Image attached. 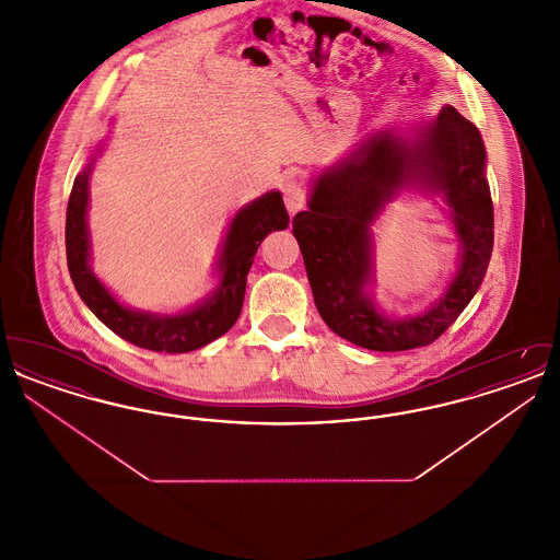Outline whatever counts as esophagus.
Listing matches in <instances>:
<instances>
[{
  "instance_id": "34e87169",
  "label": "esophagus",
  "mask_w": 560,
  "mask_h": 560,
  "mask_svg": "<svg viewBox=\"0 0 560 560\" xmlns=\"http://www.w3.org/2000/svg\"><path fill=\"white\" fill-rule=\"evenodd\" d=\"M283 199H285V208L290 215L293 213L302 212L306 208V192L302 185L290 180L285 187H283Z\"/></svg>"
}]
</instances>
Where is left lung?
<instances>
[{"instance_id":"obj_1","label":"left lung","mask_w":560,"mask_h":560,"mask_svg":"<svg viewBox=\"0 0 560 560\" xmlns=\"http://www.w3.org/2000/svg\"><path fill=\"white\" fill-rule=\"evenodd\" d=\"M480 132L452 105L422 126L368 133L313 178L295 213L313 298L327 327L357 347L397 352L434 342L479 292L493 247V206ZM402 189L441 194L460 245L451 285L424 314L395 320L372 300V226Z\"/></svg>"}]
</instances>
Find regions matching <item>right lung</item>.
I'll use <instances>...</instances> for the list:
<instances>
[{"label": "right lung", "instance_id": "add662e5", "mask_svg": "<svg viewBox=\"0 0 560 560\" xmlns=\"http://www.w3.org/2000/svg\"><path fill=\"white\" fill-rule=\"evenodd\" d=\"M101 151L103 144L94 149L85 167L75 176L67 208V265L81 300L113 334L136 347L155 352H188L210 345L240 319L247 272L260 243L268 233L283 231L290 224L281 192L268 190L233 215L218 252L213 268L218 275V285L212 293L176 315L138 311L121 304L90 267V176Z\"/></svg>", "mask_w": 560, "mask_h": 560}]
</instances>
